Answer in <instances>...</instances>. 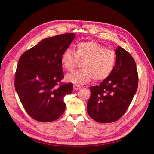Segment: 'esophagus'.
<instances>
[{
  "label": "esophagus",
  "mask_w": 154,
  "mask_h": 154,
  "mask_svg": "<svg viewBox=\"0 0 154 154\" xmlns=\"http://www.w3.org/2000/svg\"><path fill=\"white\" fill-rule=\"evenodd\" d=\"M80 88V86L79 85H74V90H78L79 89V88Z\"/></svg>",
  "instance_id": "obj_1"
}]
</instances>
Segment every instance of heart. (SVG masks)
<instances>
[{
  "label": "heart",
  "instance_id": "b5f03b06",
  "mask_svg": "<svg viewBox=\"0 0 154 154\" xmlns=\"http://www.w3.org/2000/svg\"><path fill=\"white\" fill-rule=\"evenodd\" d=\"M62 68L68 72L74 70L82 62V69L66 76L68 82L75 85L89 82L93 79L99 82L107 79L114 70L116 62V53L95 41H84L76 45V50L70 48L61 55Z\"/></svg>",
  "mask_w": 154,
  "mask_h": 154
}]
</instances>
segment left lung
I'll list each match as a JSON object with an SVG mask.
<instances>
[{
    "label": "left lung",
    "mask_w": 154,
    "mask_h": 154,
    "mask_svg": "<svg viewBox=\"0 0 154 154\" xmlns=\"http://www.w3.org/2000/svg\"><path fill=\"white\" fill-rule=\"evenodd\" d=\"M117 62L111 75L99 85L91 87L87 112L96 122H116L128 109L138 87L139 76L132 56L118 46Z\"/></svg>",
    "instance_id": "obj_1"
}]
</instances>
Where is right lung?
I'll list each match as a JSON object with an SVG mask.
<instances>
[{"label":"right lung","instance_id":"1","mask_svg":"<svg viewBox=\"0 0 154 154\" xmlns=\"http://www.w3.org/2000/svg\"><path fill=\"white\" fill-rule=\"evenodd\" d=\"M75 34L47 38L24 52L15 75V88L22 106L34 120L49 122L64 112V97L73 91L72 83L61 82L64 75L61 55Z\"/></svg>","mask_w":154,"mask_h":154}]
</instances>
